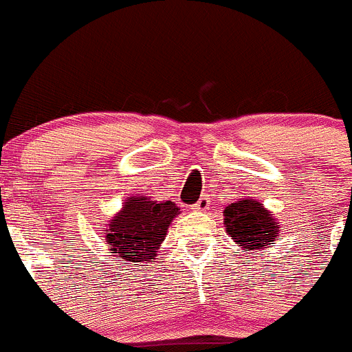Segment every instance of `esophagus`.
<instances>
[{
    "label": "esophagus",
    "mask_w": 352,
    "mask_h": 352,
    "mask_svg": "<svg viewBox=\"0 0 352 352\" xmlns=\"http://www.w3.org/2000/svg\"><path fill=\"white\" fill-rule=\"evenodd\" d=\"M208 206H209V199L208 197H201L196 202V204L192 206V209H194V211H204V209H208Z\"/></svg>",
    "instance_id": "1"
}]
</instances>
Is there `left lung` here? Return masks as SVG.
I'll list each match as a JSON object with an SVG mask.
<instances>
[{
	"label": "left lung",
	"mask_w": 352,
	"mask_h": 352,
	"mask_svg": "<svg viewBox=\"0 0 352 352\" xmlns=\"http://www.w3.org/2000/svg\"><path fill=\"white\" fill-rule=\"evenodd\" d=\"M225 230L243 254L272 247L281 240V225L274 216L255 199H240L232 202L223 211Z\"/></svg>",
	"instance_id": "left-lung-1"
}]
</instances>
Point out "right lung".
<instances>
[{"label": "right lung", "mask_w": 352, "mask_h": 352, "mask_svg": "<svg viewBox=\"0 0 352 352\" xmlns=\"http://www.w3.org/2000/svg\"><path fill=\"white\" fill-rule=\"evenodd\" d=\"M180 209L172 201H153L146 196H131L122 209L109 219L105 240L109 254L122 258V264L155 258L165 240L170 223Z\"/></svg>", "instance_id": "right-lung-1"}]
</instances>
